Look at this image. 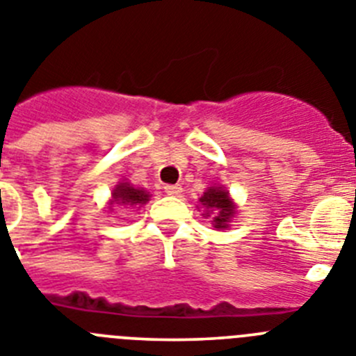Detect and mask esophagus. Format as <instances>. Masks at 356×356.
Listing matches in <instances>:
<instances>
[{
    "mask_svg": "<svg viewBox=\"0 0 356 356\" xmlns=\"http://www.w3.org/2000/svg\"><path fill=\"white\" fill-rule=\"evenodd\" d=\"M165 191H166V195L177 197V195L182 193V188H181V184H166Z\"/></svg>",
    "mask_w": 356,
    "mask_h": 356,
    "instance_id": "esophagus-1",
    "label": "esophagus"
}]
</instances>
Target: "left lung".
<instances>
[{"label":"left lung","mask_w":356,"mask_h":356,"mask_svg":"<svg viewBox=\"0 0 356 356\" xmlns=\"http://www.w3.org/2000/svg\"><path fill=\"white\" fill-rule=\"evenodd\" d=\"M202 206L206 207L204 214L213 218V227L218 230H223L229 227L230 220L236 214V204L230 198L229 191L220 188V186H211L204 191L200 198H198Z\"/></svg>","instance_id":"obj_1"}]
</instances>
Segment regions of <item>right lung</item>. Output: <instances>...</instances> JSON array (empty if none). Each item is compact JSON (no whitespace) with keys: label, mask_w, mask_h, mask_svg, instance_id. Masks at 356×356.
<instances>
[{"label":"right lung","mask_w":356,"mask_h":356,"mask_svg":"<svg viewBox=\"0 0 356 356\" xmlns=\"http://www.w3.org/2000/svg\"><path fill=\"white\" fill-rule=\"evenodd\" d=\"M150 200L149 191L143 190V188H134L133 184L126 181H120L117 186H115L113 193H111V202L110 206L113 204H118V206H126V207H134L140 206ZM111 209V207H110Z\"/></svg>","instance_id":"obj_1"}]
</instances>
